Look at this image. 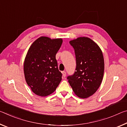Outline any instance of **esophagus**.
<instances>
[{
	"label": "esophagus",
	"instance_id": "esophagus-1",
	"mask_svg": "<svg viewBox=\"0 0 127 127\" xmlns=\"http://www.w3.org/2000/svg\"><path fill=\"white\" fill-rule=\"evenodd\" d=\"M62 74H63V77H65L66 76V72L65 71H63L62 72Z\"/></svg>",
	"mask_w": 127,
	"mask_h": 127
}]
</instances>
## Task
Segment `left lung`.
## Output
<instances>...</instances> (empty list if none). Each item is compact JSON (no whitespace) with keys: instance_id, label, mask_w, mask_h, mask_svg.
<instances>
[{"instance_id":"8db88e82","label":"left lung","mask_w":127,"mask_h":127,"mask_svg":"<svg viewBox=\"0 0 127 127\" xmlns=\"http://www.w3.org/2000/svg\"><path fill=\"white\" fill-rule=\"evenodd\" d=\"M74 49L76 68L67 77L68 82L77 96L82 98L95 93L102 82L104 60L102 51L91 38L80 37L69 41Z\"/></svg>"}]
</instances>
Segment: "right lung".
<instances>
[{
    "label": "right lung",
    "mask_w": 127,
    "mask_h": 127,
    "mask_svg": "<svg viewBox=\"0 0 127 127\" xmlns=\"http://www.w3.org/2000/svg\"><path fill=\"white\" fill-rule=\"evenodd\" d=\"M63 42L62 38L41 36L34 41L26 56L23 69L26 81L33 93L48 96L55 91L62 80L56 54Z\"/></svg>",
    "instance_id": "add662e5"
}]
</instances>
